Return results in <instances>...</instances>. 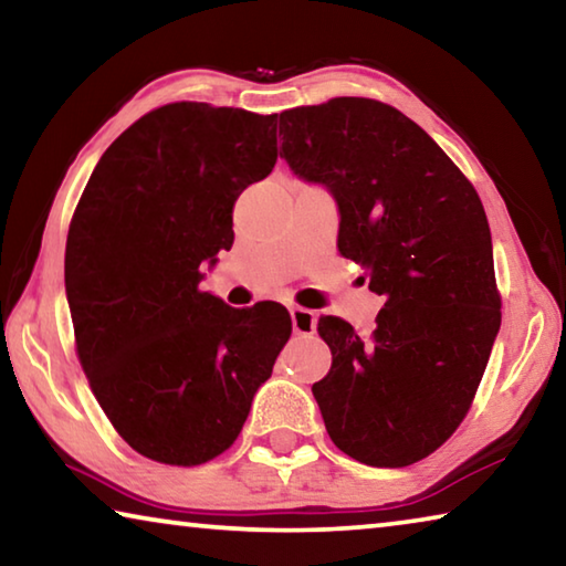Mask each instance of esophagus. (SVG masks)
<instances>
[{
  "mask_svg": "<svg viewBox=\"0 0 566 566\" xmlns=\"http://www.w3.org/2000/svg\"><path fill=\"white\" fill-rule=\"evenodd\" d=\"M290 314H292L294 334H302V337H306V334H314V329H317V317H314L312 310H304V306H292Z\"/></svg>",
  "mask_w": 566,
  "mask_h": 566,
  "instance_id": "1",
  "label": "esophagus"
}]
</instances>
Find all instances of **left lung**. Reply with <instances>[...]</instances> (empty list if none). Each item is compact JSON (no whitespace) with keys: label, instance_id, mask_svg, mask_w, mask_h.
Returning a JSON list of instances; mask_svg holds the SVG:
<instances>
[{"label":"left lung","instance_id":"obj_1","mask_svg":"<svg viewBox=\"0 0 566 566\" xmlns=\"http://www.w3.org/2000/svg\"><path fill=\"white\" fill-rule=\"evenodd\" d=\"M280 134L294 175L337 202L339 252L385 296L367 339L319 319L324 427L361 464H415L462 424L502 324L482 199L419 124L377 99L286 109Z\"/></svg>","mask_w":566,"mask_h":566}]
</instances>
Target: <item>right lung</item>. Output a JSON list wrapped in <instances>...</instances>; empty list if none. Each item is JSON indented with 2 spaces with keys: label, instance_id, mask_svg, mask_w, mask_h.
Here are the masks:
<instances>
[{
  "label": "right lung",
  "instance_id": "add662e5",
  "mask_svg": "<svg viewBox=\"0 0 566 566\" xmlns=\"http://www.w3.org/2000/svg\"><path fill=\"white\" fill-rule=\"evenodd\" d=\"M276 161V114L175 102L104 151L64 254L76 354L134 452L205 464L234 444L272 377L292 319L282 304L234 310L199 290L234 242L237 197Z\"/></svg>",
  "mask_w": 566,
  "mask_h": 566
}]
</instances>
